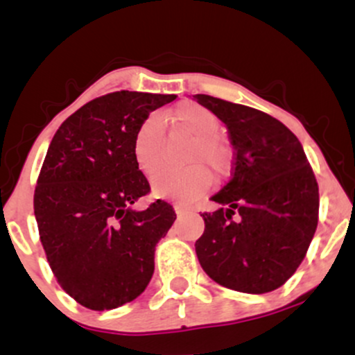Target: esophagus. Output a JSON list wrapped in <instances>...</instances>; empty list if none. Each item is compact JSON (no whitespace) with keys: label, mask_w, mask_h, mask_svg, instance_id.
Returning <instances> with one entry per match:
<instances>
[{"label":"esophagus","mask_w":355,"mask_h":355,"mask_svg":"<svg viewBox=\"0 0 355 355\" xmlns=\"http://www.w3.org/2000/svg\"><path fill=\"white\" fill-rule=\"evenodd\" d=\"M173 209H175V214H177V215H182V214H185L187 210H190V209H187V207L180 205V203H175Z\"/></svg>","instance_id":"obj_1"}]
</instances>
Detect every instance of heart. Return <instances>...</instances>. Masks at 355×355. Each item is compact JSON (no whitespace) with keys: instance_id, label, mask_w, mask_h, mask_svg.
Wrapping results in <instances>:
<instances>
[{"instance_id":"obj_1","label":"heart","mask_w":355,"mask_h":355,"mask_svg":"<svg viewBox=\"0 0 355 355\" xmlns=\"http://www.w3.org/2000/svg\"><path fill=\"white\" fill-rule=\"evenodd\" d=\"M168 121L173 132L193 138L185 158L191 165L183 170H160L153 177L152 190L158 198L191 203L211 185V175L202 166H209L214 175H222L229 166L230 153L217 135L220 120L210 108L185 101L168 113ZM132 153L141 173L153 175L160 168L164 160V123L160 118L152 115L141 121L133 137Z\"/></svg>"}]
</instances>
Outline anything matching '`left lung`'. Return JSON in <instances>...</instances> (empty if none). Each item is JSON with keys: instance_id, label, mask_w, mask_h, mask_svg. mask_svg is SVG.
I'll return each instance as SVG.
<instances>
[{"instance_id": "left-lung-1", "label": "left lung", "mask_w": 355, "mask_h": 355, "mask_svg": "<svg viewBox=\"0 0 355 355\" xmlns=\"http://www.w3.org/2000/svg\"><path fill=\"white\" fill-rule=\"evenodd\" d=\"M193 98L227 125L234 146L230 182L211 197L222 209L202 214L198 262L232 291H275L294 275L315 234L319 185L312 166L299 138L277 118L210 95Z\"/></svg>"}]
</instances>
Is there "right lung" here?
I'll use <instances>...</instances> for the list:
<instances>
[{
    "mask_svg": "<svg viewBox=\"0 0 355 355\" xmlns=\"http://www.w3.org/2000/svg\"><path fill=\"white\" fill-rule=\"evenodd\" d=\"M175 95L121 89L88 101L61 123L35 189V217L53 274L92 311L132 302L155 268V247L177 218L164 200L133 203L150 183L133 160L135 132Z\"/></svg>",
    "mask_w": 355,
    "mask_h": 355,
    "instance_id": "1",
    "label": "right lung"
}]
</instances>
